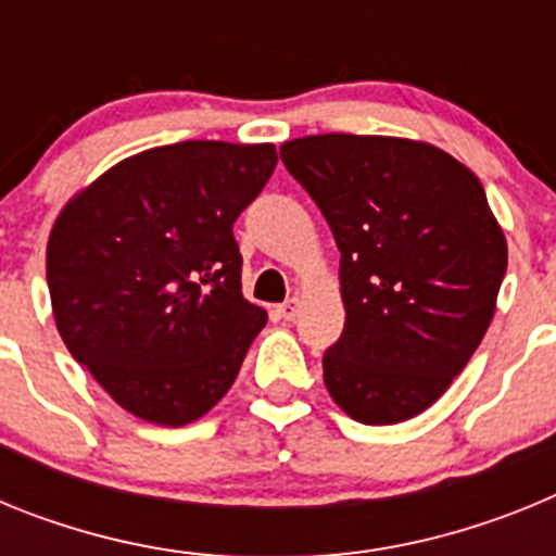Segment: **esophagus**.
I'll list each match as a JSON object with an SVG mask.
<instances>
[{
    "instance_id": "esophagus-1",
    "label": "esophagus",
    "mask_w": 556,
    "mask_h": 556,
    "mask_svg": "<svg viewBox=\"0 0 556 556\" xmlns=\"http://www.w3.org/2000/svg\"><path fill=\"white\" fill-rule=\"evenodd\" d=\"M298 308H301V298H287V301L278 306V314H281L283 320H294V317H298Z\"/></svg>"
}]
</instances>
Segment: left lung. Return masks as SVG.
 <instances>
[{"label": "left lung", "mask_w": 556, "mask_h": 556, "mask_svg": "<svg viewBox=\"0 0 556 556\" xmlns=\"http://www.w3.org/2000/svg\"><path fill=\"white\" fill-rule=\"evenodd\" d=\"M281 161L339 253L345 331L323 356L342 412L390 426L429 409L495 314L507 242L468 166L424 141L326 132Z\"/></svg>", "instance_id": "obj_1"}]
</instances>
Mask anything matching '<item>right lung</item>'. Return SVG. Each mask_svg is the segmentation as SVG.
I'll return each instance as SVG.
<instances>
[{
    "mask_svg": "<svg viewBox=\"0 0 556 556\" xmlns=\"http://www.w3.org/2000/svg\"><path fill=\"white\" fill-rule=\"evenodd\" d=\"M275 164L273 144L152 147L61 211L47 248L58 331L130 415L186 426L239 376L267 312L244 301L233 223Z\"/></svg>",
    "mask_w": 556,
    "mask_h": 556,
    "instance_id": "obj_1",
    "label": "right lung"
}]
</instances>
